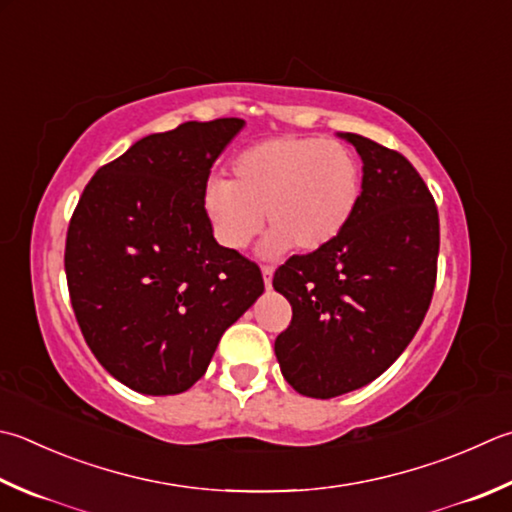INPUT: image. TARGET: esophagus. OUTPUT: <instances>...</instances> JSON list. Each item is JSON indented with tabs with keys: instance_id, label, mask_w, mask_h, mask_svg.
Instances as JSON below:
<instances>
[{
	"instance_id": "esophagus-1",
	"label": "esophagus",
	"mask_w": 512,
	"mask_h": 512,
	"mask_svg": "<svg viewBox=\"0 0 512 512\" xmlns=\"http://www.w3.org/2000/svg\"><path fill=\"white\" fill-rule=\"evenodd\" d=\"M260 272H263V281H265V287L269 289V287H272V278H274V269L272 267H263V269H260Z\"/></svg>"
}]
</instances>
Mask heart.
<instances>
[{"label":"heart","mask_w":512,"mask_h":512,"mask_svg":"<svg viewBox=\"0 0 512 512\" xmlns=\"http://www.w3.org/2000/svg\"><path fill=\"white\" fill-rule=\"evenodd\" d=\"M361 198V167L343 142L281 136L240 151L231 160V182L209 180L202 209L227 249H243L265 220L272 229L265 256L294 245L316 252L350 223Z\"/></svg>","instance_id":"obj_1"}]
</instances>
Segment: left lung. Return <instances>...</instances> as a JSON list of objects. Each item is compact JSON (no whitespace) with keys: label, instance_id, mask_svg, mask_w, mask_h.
<instances>
[{"label":"left lung","instance_id":"obj_1","mask_svg":"<svg viewBox=\"0 0 512 512\" xmlns=\"http://www.w3.org/2000/svg\"><path fill=\"white\" fill-rule=\"evenodd\" d=\"M361 156L359 205L330 245L292 256L274 289L292 323L274 352L287 383L312 399L359 390L406 350L437 281L439 214L426 182L401 153L336 133Z\"/></svg>","mask_w":512,"mask_h":512}]
</instances>
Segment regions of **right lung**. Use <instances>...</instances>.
<instances>
[{"mask_svg":"<svg viewBox=\"0 0 512 512\" xmlns=\"http://www.w3.org/2000/svg\"><path fill=\"white\" fill-rule=\"evenodd\" d=\"M243 127L218 118L151 133L98 169L73 211L64 269L75 318L102 368L140 394L189 390L265 292L202 209L211 165Z\"/></svg>","mask_w":512,"mask_h":512,"instance_id":"obj_1","label":"right lung"}]
</instances>
